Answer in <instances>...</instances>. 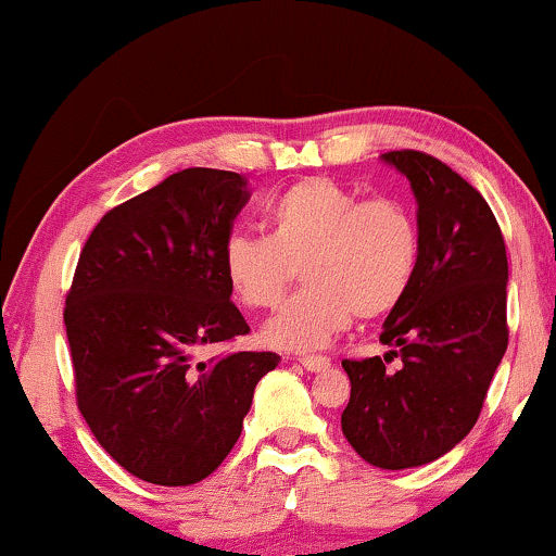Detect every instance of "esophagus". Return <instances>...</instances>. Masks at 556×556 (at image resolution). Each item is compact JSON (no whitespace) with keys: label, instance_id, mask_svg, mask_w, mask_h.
<instances>
[{"label":"esophagus","instance_id":"obj_1","mask_svg":"<svg viewBox=\"0 0 556 556\" xmlns=\"http://www.w3.org/2000/svg\"><path fill=\"white\" fill-rule=\"evenodd\" d=\"M299 362L306 367L308 371H324L331 367V359L329 356H321V354H306V356H299Z\"/></svg>","mask_w":556,"mask_h":556}]
</instances>
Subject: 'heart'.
<instances>
[{
	"label": "heart",
	"instance_id": "obj_1",
	"mask_svg": "<svg viewBox=\"0 0 556 556\" xmlns=\"http://www.w3.org/2000/svg\"><path fill=\"white\" fill-rule=\"evenodd\" d=\"M268 238L230 235L227 286L242 306L276 308L295 276L306 288L265 324L270 346L308 352L359 318L392 314L420 265V230L397 197L359 200L324 177L295 181L268 207Z\"/></svg>",
	"mask_w": 556,
	"mask_h": 556
}]
</instances>
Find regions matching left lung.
Segmentation results:
<instances>
[{
  "label": "left lung",
  "instance_id": "1",
  "mask_svg": "<svg viewBox=\"0 0 556 556\" xmlns=\"http://www.w3.org/2000/svg\"><path fill=\"white\" fill-rule=\"evenodd\" d=\"M417 200L420 265L379 341L384 359H344L352 397L341 430L377 468L438 460L483 409L508 346L506 242L489 202L458 172L425 154L387 151ZM394 355L403 362L386 369Z\"/></svg>",
  "mask_w": 556,
  "mask_h": 556
}]
</instances>
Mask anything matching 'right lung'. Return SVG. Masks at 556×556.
I'll use <instances>...</instances> for the list:
<instances>
[{"label": "right lung", "mask_w": 556, "mask_h": 556, "mask_svg": "<svg viewBox=\"0 0 556 556\" xmlns=\"http://www.w3.org/2000/svg\"><path fill=\"white\" fill-rule=\"evenodd\" d=\"M238 172L185 169L113 207L65 295L75 400L103 451L141 481L189 485L238 443L273 352L217 354L245 337L223 248L250 200Z\"/></svg>", "instance_id": "right-lung-1"}]
</instances>
